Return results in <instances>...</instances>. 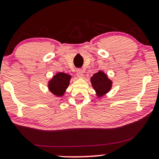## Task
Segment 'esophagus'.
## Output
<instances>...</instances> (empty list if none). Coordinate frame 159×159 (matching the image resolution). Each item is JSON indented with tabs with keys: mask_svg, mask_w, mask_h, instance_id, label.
Here are the masks:
<instances>
[{
	"mask_svg": "<svg viewBox=\"0 0 159 159\" xmlns=\"http://www.w3.org/2000/svg\"><path fill=\"white\" fill-rule=\"evenodd\" d=\"M76 75L79 78H82L83 75H84V74H83V71L81 69H77L76 70Z\"/></svg>",
	"mask_w": 159,
	"mask_h": 159,
	"instance_id": "34e87169",
	"label": "esophagus"
}]
</instances>
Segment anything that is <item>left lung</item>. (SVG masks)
Listing matches in <instances>:
<instances>
[{
  "instance_id": "8db88e82",
  "label": "left lung",
  "mask_w": 159,
  "mask_h": 159,
  "mask_svg": "<svg viewBox=\"0 0 159 159\" xmlns=\"http://www.w3.org/2000/svg\"><path fill=\"white\" fill-rule=\"evenodd\" d=\"M90 80L98 97H102L108 93L112 86V81L109 79L106 73L102 70L93 74Z\"/></svg>"
}]
</instances>
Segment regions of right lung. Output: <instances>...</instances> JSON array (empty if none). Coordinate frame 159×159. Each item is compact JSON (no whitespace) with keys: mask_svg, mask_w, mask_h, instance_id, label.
Wrapping results in <instances>:
<instances>
[{"mask_svg":"<svg viewBox=\"0 0 159 159\" xmlns=\"http://www.w3.org/2000/svg\"><path fill=\"white\" fill-rule=\"evenodd\" d=\"M71 75L65 73H57L48 81V89L56 97H62L70 84Z\"/></svg>","mask_w":159,"mask_h":159,"instance_id":"right-lung-1","label":"right lung"}]
</instances>
